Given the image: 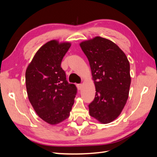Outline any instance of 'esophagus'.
<instances>
[{
    "mask_svg": "<svg viewBox=\"0 0 157 157\" xmlns=\"http://www.w3.org/2000/svg\"><path fill=\"white\" fill-rule=\"evenodd\" d=\"M77 87L78 88V90H81L82 89V84H77Z\"/></svg>",
    "mask_w": 157,
    "mask_h": 157,
    "instance_id": "34e87169",
    "label": "esophagus"
}]
</instances>
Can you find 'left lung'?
Returning a JSON list of instances; mask_svg holds the SVG:
<instances>
[{"label": "left lung", "instance_id": "obj_1", "mask_svg": "<svg viewBox=\"0 0 157 157\" xmlns=\"http://www.w3.org/2000/svg\"><path fill=\"white\" fill-rule=\"evenodd\" d=\"M86 56L96 86L89 104L91 117L107 124L120 115L129 94L130 63L123 51L110 40L100 36L80 44Z\"/></svg>", "mask_w": 157, "mask_h": 157}]
</instances>
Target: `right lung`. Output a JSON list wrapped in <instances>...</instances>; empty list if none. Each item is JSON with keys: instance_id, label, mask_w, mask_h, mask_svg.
<instances>
[{"instance_id": "obj_1", "label": "right lung", "mask_w": 157, "mask_h": 157, "mask_svg": "<svg viewBox=\"0 0 157 157\" xmlns=\"http://www.w3.org/2000/svg\"><path fill=\"white\" fill-rule=\"evenodd\" d=\"M71 45L56 40L46 42L36 52L26 69L29 100L39 117L52 125L69 117L77 92L75 85L67 81L61 67Z\"/></svg>"}]
</instances>
